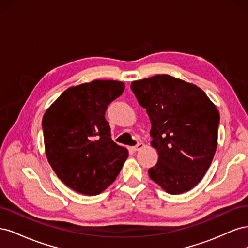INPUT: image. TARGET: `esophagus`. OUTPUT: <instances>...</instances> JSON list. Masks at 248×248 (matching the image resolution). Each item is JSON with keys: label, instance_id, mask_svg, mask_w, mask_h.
<instances>
[{"label": "esophagus", "instance_id": "esophagus-1", "mask_svg": "<svg viewBox=\"0 0 248 248\" xmlns=\"http://www.w3.org/2000/svg\"><path fill=\"white\" fill-rule=\"evenodd\" d=\"M144 146H145V145L142 144V142H138V144H137L136 146L132 147V150H133V151H139V150L141 149Z\"/></svg>", "mask_w": 248, "mask_h": 248}]
</instances>
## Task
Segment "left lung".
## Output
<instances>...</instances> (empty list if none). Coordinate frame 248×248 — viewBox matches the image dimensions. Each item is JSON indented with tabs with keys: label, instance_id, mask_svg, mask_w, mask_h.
Wrapping results in <instances>:
<instances>
[{
	"label": "left lung",
	"instance_id": "obj_1",
	"mask_svg": "<svg viewBox=\"0 0 248 248\" xmlns=\"http://www.w3.org/2000/svg\"><path fill=\"white\" fill-rule=\"evenodd\" d=\"M130 88L147 110L158 152L149 177L170 194L190 190L214 157L218 110L199 87L168 74L132 81Z\"/></svg>",
	"mask_w": 248,
	"mask_h": 248
}]
</instances>
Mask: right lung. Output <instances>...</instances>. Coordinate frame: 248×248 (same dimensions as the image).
Listing matches in <instances>:
<instances>
[{
	"label": "right lung",
	"instance_id": "right-lung-1",
	"mask_svg": "<svg viewBox=\"0 0 248 248\" xmlns=\"http://www.w3.org/2000/svg\"><path fill=\"white\" fill-rule=\"evenodd\" d=\"M125 89L122 81L96 79L71 87L42 119L46 154L61 181L74 191L96 196L115 181L128 157L111 140L108 106Z\"/></svg>",
	"mask_w": 248,
	"mask_h": 248
}]
</instances>
